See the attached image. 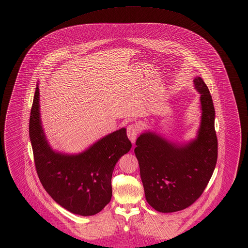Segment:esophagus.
Returning a JSON list of instances; mask_svg holds the SVG:
<instances>
[{
  "instance_id": "1",
  "label": "esophagus",
  "mask_w": 248,
  "mask_h": 248,
  "mask_svg": "<svg viewBox=\"0 0 248 248\" xmlns=\"http://www.w3.org/2000/svg\"><path fill=\"white\" fill-rule=\"evenodd\" d=\"M140 131H141V129H140V126L139 124L131 123L127 127V136H128L129 140L134 143L136 141L138 136L140 134Z\"/></svg>"
}]
</instances>
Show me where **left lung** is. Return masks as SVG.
<instances>
[{"label":"left lung","mask_w":248,"mask_h":248,"mask_svg":"<svg viewBox=\"0 0 248 248\" xmlns=\"http://www.w3.org/2000/svg\"><path fill=\"white\" fill-rule=\"evenodd\" d=\"M194 84L201 93L202 109L197 140L178 146L146 133L136 142L145 197L158 212H177L192 205L203 193L216 167L217 140L212 96L201 77H196Z\"/></svg>","instance_id":"1"}]
</instances>
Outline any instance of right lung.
I'll use <instances>...</instances> for the list:
<instances>
[{
	"label": "right lung",
	"instance_id": "right-lung-1",
	"mask_svg": "<svg viewBox=\"0 0 248 248\" xmlns=\"http://www.w3.org/2000/svg\"><path fill=\"white\" fill-rule=\"evenodd\" d=\"M30 138L36 172L48 195L62 207L81 216L100 212L110 202L111 177L118 159L132 148L126 129H120L77 155L53 152L46 140L36 87L30 118Z\"/></svg>",
	"mask_w": 248,
	"mask_h": 248
}]
</instances>
